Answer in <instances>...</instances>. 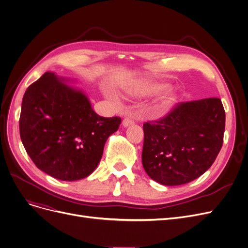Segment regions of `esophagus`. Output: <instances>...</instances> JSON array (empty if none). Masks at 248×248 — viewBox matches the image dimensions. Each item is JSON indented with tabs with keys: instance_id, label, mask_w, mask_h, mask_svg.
I'll return each instance as SVG.
<instances>
[{
	"instance_id": "34e87169",
	"label": "esophagus",
	"mask_w": 248,
	"mask_h": 248,
	"mask_svg": "<svg viewBox=\"0 0 248 248\" xmlns=\"http://www.w3.org/2000/svg\"><path fill=\"white\" fill-rule=\"evenodd\" d=\"M134 123H135V121L133 120V118H131V117H125L124 120L123 121V125H124V127H126V126H128V125L133 124Z\"/></svg>"
}]
</instances>
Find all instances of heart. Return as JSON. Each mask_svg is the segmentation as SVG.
<instances>
[{
    "label": "heart",
    "mask_w": 248,
    "mask_h": 248,
    "mask_svg": "<svg viewBox=\"0 0 248 248\" xmlns=\"http://www.w3.org/2000/svg\"><path fill=\"white\" fill-rule=\"evenodd\" d=\"M165 87L166 85L164 83L153 81V82L145 83L140 86V87L137 89V93L141 95L157 94L162 91ZM175 98H176V94L174 93V91L167 90L163 95H161V97L158 100V106L162 107V108H164V107H168L174 102Z\"/></svg>",
    "instance_id": "1"
}]
</instances>
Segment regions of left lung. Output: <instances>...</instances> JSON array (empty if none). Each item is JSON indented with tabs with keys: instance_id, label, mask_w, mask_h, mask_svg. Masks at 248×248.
I'll return each mask as SVG.
<instances>
[{
	"instance_id": "1",
	"label": "left lung",
	"mask_w": 248,
	"mask_h": 248,
	"mask_svg": "<svg viewBox=\"0 0 248 248\" xmlns=\"http://www.w3.org/2000/svg\"><path fill=\"white\" fill-rule=\"evenodd\" d=\"M142 162L163 186H180L203 174L223 145L225 110L221 99L180 102L164 117L145 123Z\"/></svg>"
}]
</instances>
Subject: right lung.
I'll use <instances>...</instances> for the list:
<instances>
[{"label": "right lung", "instance_id": "right-lung-1", "mask_svg": "<svg viewBox=\"0 0 248 248\" xmlns=\"http://www.w3.org/2000/svg\"><path fill=\"white\" fill-rule=\"evenodd\" d=\"M46 72L23 96L21 141L37 168L60 180L89 176L97 167L106 140L118 130L121 117H103L82 91Z\"/></svg>", "mask_w": 248, "mask_h": 248}]
</instances>
